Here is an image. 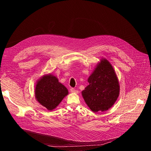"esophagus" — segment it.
<instances>
[{"instance_id":"esophagus-1","label":"esophagus","mask_w":151,"mask_h":151,"mask_svg":"<svg viewBox=\"0 0 151 151\" xmlns=\"http://www.w3.org/2000/svg\"><path fill=\"white\" fill-rule=\"evenodd\" d=\"M70 91L71 93H78V91L76 90H75V88H71L70 89Z\"/></svg>"}]
</instances>
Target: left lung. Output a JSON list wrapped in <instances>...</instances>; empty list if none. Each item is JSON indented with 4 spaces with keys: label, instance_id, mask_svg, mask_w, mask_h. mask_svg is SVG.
<instances>
[{
    "label": "left lung",
    "instance_id": "1",
    "mask_svg": "<svg viewBox=\"0 0 151 151\" xmlns=\"http://www.w3.org/2000/svg\"><path fill=\"white\" fill-rule=\"evenodd\" d=\"M88 82V85L82 91L85 103L94 112L108 110L119 94L118 78L111 63L102 60Z\"/></svg>",
    "mask_w": 151,
    "mask_h": 151
}]
</instances>
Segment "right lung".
<instances>
[{
    "mask_svg": "<svg viewBox=\"0 0 151 151\" xmlns=\"http://www.w3.org/2000/svg\"><path fill=\"white\" fill-rule=\"evenodd\" d=\"M68 94V89L51 75L43 76L36 85L35 96L37 100L50 111L55 109Z\"/></svg>",
    "mask_w": 151,
    "mask_h": 151,
    "instance_id": "add662e5",
    "label": "right lung"
}]
</instances>
